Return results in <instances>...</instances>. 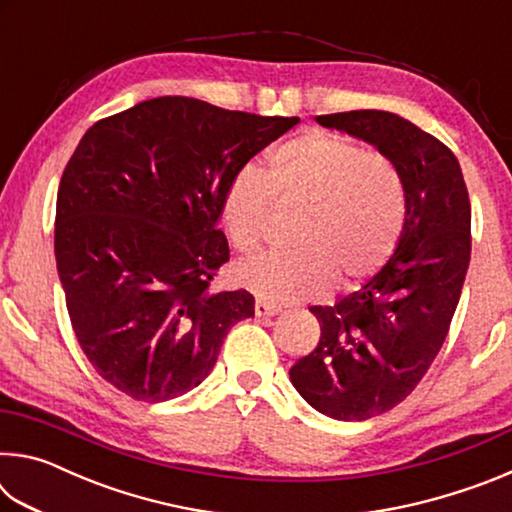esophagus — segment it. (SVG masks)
Here are the masks:
<instances>
[{
  "label": "esophagus",
  "mask_w": 512,
  "mask_h": 512,
  "mask_svg": "<svg viewBox=\"0 0 512 512\" xmlns=\"http://www.w3.org/2000/svg\"><path fill=\"white\" fill-rule=\"evenodd\" d=\"M277 311H280V307L271 305V302H266V300H257V302H255V316H257V318L275 316Z\"/></svg>",
  "instance_id": "1"
}]
</instances>
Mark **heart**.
<instances>
[{
	"instance_id": "obj_1",
	"label": "heart",
	"mask_w": 512,
	"mask_h": 512,
	"mask_svg": "<svg viewBox=\"0 0 512 512\" xmlns=\"http://www.w3.org/2000/svg\"><path fill=\"white\" fill-rule=\"evenodd\" d=\"M271 196L305 210L293 255H266L235 268L241 287L268 302L345 289L377 273L404 225V183L386 155L363 151L348 137L305 131L268 155V169H244L223 196L221 223L239 253L264 241Z\"/></svg>"
}]
</instances>
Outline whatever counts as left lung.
<instances>
[{
  "label": "left lung",
  "instance_id": "8db88e82",
  "mask_svg": "<svg viewBox=\"0 0 512 512\" xmlns=\"http://www.w3.org/2000/svg\"><path fill=\"white\" fill-rule=\"evenodd\" d=\"M391 158L404 183L402 235L388 262L332 307H311L320 341L289 370L327 418L361 422L409 395L443 348L470 264V196L456 155L393 112L314 117Z\"/></svg>",
  "mask_w": 512,
  "mask_h": 512
}]
</instances>
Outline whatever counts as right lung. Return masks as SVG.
Listing matches in <instances>:
<instances>
[{"instance_id": "1", "label": "right lung", "mask_w": 512, "mask_h": 512, "mask_svg": "<svg viewBox=\"0 0 512 512\" xmlns=\"http://www.w3.org/2000/svg\"><path fill=\"white\" fill-rule=\"evenodd\" d=\"M298 121L160 97L83 135L58 187L56 266L85 357L121 393L192 391L255 316L248 291L210 289L230 257L216 225L232 180Z\"/></svg>"}]
</instances>
